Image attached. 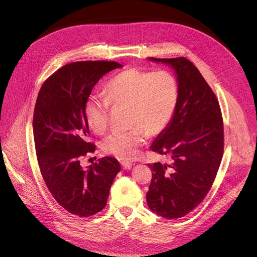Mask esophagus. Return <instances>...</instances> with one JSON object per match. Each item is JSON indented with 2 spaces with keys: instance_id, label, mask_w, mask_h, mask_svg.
Segmentation results:
<instances>
[{
  "instance_id": "1",
  "label": "esophagus",
  "mask_w": 257,
  "mask_h": 257,
  "mask_svg": "<svg viewBox=\"0 0 257 257\" xmlns=\"http://www.w3.org/2000/svg\"><path fill=\"white\" fill-rule=\"evenodd\" d=\"M121 165H122V168H123L124 170H130V169L132 168V164H131V163H128V162H122Z\"/></svg>"
}]
</instances>
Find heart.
I'll return each instance as SVG.
<instances>
[{
  "instance_id": "obj_1",
  "label": "heart",
  "mask_w": 257,
  "mask_h": 257,
  "mask_svg": "<svg viewBox=\"0 0 257 257\" xmlns=\"http://www.w3.org/2000/svg\"><path fill=\"white\" fill-rule=\"evenodd\" d=\"M106 96L90 95L84 106L88 126L102 133L108 123L111 104L130 108L128 132H113L102 141V151L122 161L134 160L146 143L149 134H161L172 120L179 90L175 76L169 71H142L130 68L109 81Z\"/></svg>"
}]
</instances>
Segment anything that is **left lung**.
Segmentation results:
<instances>
[{"instance_id":"obj_1","label":"left lung","mask_w":257,"mask_h":257,"mask_svg":"<svg viewBox=\"0 0 257 257\" xmlns=\"http://www.w3.org/2000/svg\"><path fill=\"white\" fill-rule=\"evenodd\" d=\"M150 60L174 69L179 96L172 120L151 146L170 162L149 165L146 201L152 211L175 219L193 210L212 186L224 153L223 118L214 92L189 60Z\"/></svg>"}]
</instances>
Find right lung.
Returning a JSON list of instances; mask_svg holds the SVG:
<instances>
[{
	"mask_svg": "<svg viewBox=\"0 0 257 257\" xmlns=\"http://www.w3.org/2000/svg\"><path fill=\"white\" fill-rule=\"evenodd\" d=\"M122 65L107 61L70 63L40 89L33 113L36 157L46 185L67 211L81 217L103 209L119 162L104 157L83 169L80 161L95 151L88 141L84 106L92 88L107 72Z\"/></svg>",
	"mask_w": 257,
	"mask_h": 257,
	"instance_id": "add662e5",
	"label": "right lung"
}]
</instances>
